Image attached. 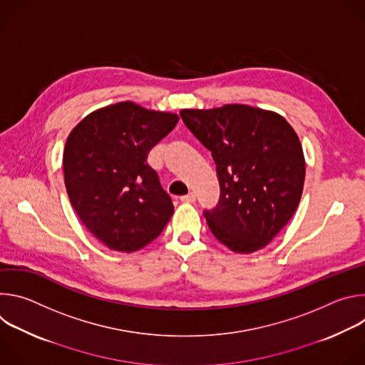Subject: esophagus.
I'll use <instances>...</instances> for the list:
<instances>
[{
	"mask_svg": "<svg viewBox=\"0 0 365 365\" xmlns=\"http://www.w3.org/2000/svg\"><path fill=\"white\" fill-rule=\"evenodd\" d=\"M195 199H196V196H195V193H192V192L187 193V195L180 196V200H182V202H186V203H193Z\"/></svg>",
	"mask_w": 365,
	"mask_h": 365,
	"instance_id": "1",
	"label": "esophagus"
}]
</instances>
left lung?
<instances>
[{
	"instance_id": "obj_1",
	"label": "left lung",
	"mask_w": 365,
	"mask_h": 365,
	"mask_svg": "<svg viewBox=\"0 0 365 365\" xmlns=\"http://www.w3.org/2000/svg\"><path fill=\"white\" fill-rule=\"evenodd\" d=\"M193 135L212 153L221 195L205 211L207 227L231 251L264 248L293 217L304 183V155L277 113L242 103L182 110Z\"/></svg>"
}]
</instances>
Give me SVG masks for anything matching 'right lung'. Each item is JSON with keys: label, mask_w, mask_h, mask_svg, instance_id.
I'll use <instances>...</instances> for the list:
<instances>
[{"label": "right lung", "mask_w": 365, "mask_h": 365, "mask_svg": "<svg viewBox=\"0 0 365 365\" xmlns=\"http://www.w3.org/2000/svg\"><path fill=\"white\" fill-rule=\"evenodd\" d=\"M178 121L176 114L124 101L91 113L71 131L66 192L82 224L108 248L137 251L172 218L175 206L147 154Z\"/></svg>", "instance_id": "obj_1"}]
</instances>
